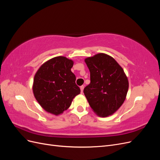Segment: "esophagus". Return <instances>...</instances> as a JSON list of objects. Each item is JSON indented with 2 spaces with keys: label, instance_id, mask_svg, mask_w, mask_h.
<instances>
[{
  "label": "esophagus",
  "instance_id": "34e87169",
  "mask_svg": "<svg viewBox=\"0 0 160 160\" xmlns=\"http://www.w3.org/2000/svg\"><path fill=\"white\" fill-rule=\"evenodd\" d=\"M80 89H81V93H83V89H84V86H83V85H81V86L80 87Z\"/></svg>",
  "mask_w": 160,
  "mask_h": 160
}]
</instances>
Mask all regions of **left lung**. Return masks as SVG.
Masks as SVG:
<instances>
[{
	"instance_id": "obj_1",
	"label": "left lung",
	"mask_w": 160,
	"mask_h": 160,
	"mask_svg": "<svg viewBox=\"0 0 160 160\" xmlns=\"http://www.w3.org/2000/svg\"><path fill=\"white\" fill-rule=\"evenodd\" d=\"M90 71V83L83 93L90 107L100 117L117 111L126 98L129 83L123 69L113 57L99 53L85 60Z\"/></svg>"
}]
</instances>
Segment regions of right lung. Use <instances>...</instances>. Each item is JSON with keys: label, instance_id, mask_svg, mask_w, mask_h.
<instances>
[{"label": "right lung", "instance_id": "right-lung-1", "mask_svg": "<svg viewBox=\"0 0 160 160\" xmlns=\"http://www.w3.org/2000/svg\"><path fill=\"white\" fill-rule=\"evenodd\" d=\"M73 61L65 57H56L45 62L37 72L33 93L47 112L59 115L69 108L71 101L80 93L76 77L71 71Z\"/></svg>", "mask_w": 160, "mask_h": 160}]
</instances>
